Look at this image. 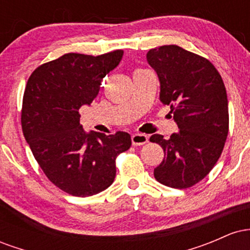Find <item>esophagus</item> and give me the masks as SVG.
Wrapping results in <instances>:
<instances>
[{"label": "esophagus", "mask_w": 250, "mask_h": 250, "mask_svg": "<svg viewBox=\"0 0 250 250\" xmlns=\"http://www.w3.org/2000/svg\"><path fill=\"white\" fill-rule=\"evenodd\" d=\"M148 142V136L145 134H134L131 136V143L133 146H143Z\"/></svg>", "instance_id": "esophagus-1"}]
</instances>
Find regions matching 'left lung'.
<instances>
[{
  "label": "left lung",
  "instance_id": "obj_1",
  "mask_svg": "<svg viewBox=\"0 0 250 250\" xmlns=\"http://www.w3.org/2000/svg\"><path fill=\"white\" fill-rule=\"evenodd\" d=\"M161 83L160 100L170 107L179 133L167 140L155 134L165 159L154 169L156 181L186 189L205 179L222 154L229 130L228 99L222 77L206 57L175 44L147 54Z\"/></svg>",
  "mask_w": 250,
  "mask_h": 250
}]
</instances>
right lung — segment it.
<instances>
[{"label": "right lung", "instance_id": "1", "mask_svg": "<svg viewBox=\"0 0 250 250\" xmlns=\"http://www.w3.org/2000/svg\"><path fill=\"white\" fill-rule=\"evenodd\" d=\"M123 50L99 56L68 53L31 73L21 110L22 131L51 183L85 197L107 189L116 175L117 155L131 146L130 135L87 134L80 108L99 94L103 77L117 67Z\"/></svg>", "mask_w": 250, "mask_h": 250}]
</instances>
